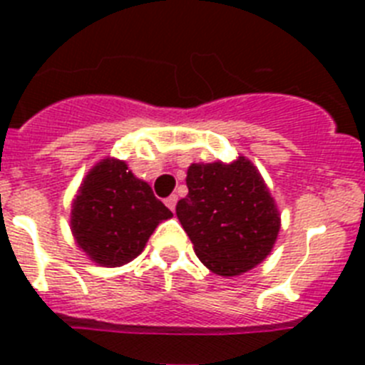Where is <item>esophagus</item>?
I'll use <instances>...</instances> for the list:
<instances>
[{
  "mask_svg": "<svg viewBox=\"0 0 365 365\" xmlns=\"http://www.w3.org/2000/svg\"><path fill=\"white\" fill-rule=\"evenodd\" d=\"M164 202H166L168 208L173 212V210H175V206H177V195H170V197H168Z\"/></svg>",
  "mask_w": 365,
  "mask_h": 365,
  "instance_id": "1",
  "label": "esophagus"
}]
</instances>
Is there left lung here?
I'll return each instance as SVG.
<instances>
[{
    "label": "left lung",
    "mask_w": 365,
    "mask_h": 365,
    "mask_svg": "<svg viewBox=\"0 0 365 365\" xmlns=\"http://www.w3.org/2000/svg\"><path fill=\"white\" fill-rule=\"evenodd\" d=\"M186 186L188 195L175 212L206 269L232 278L272 252L282 217L259 170L247 157L228 164H190Z\"/></svg>",
    "instance_id": "left-lung-1"
}]
</instances>
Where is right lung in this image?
<instances>
[{
	"label": "right lung",
	"instance_id": "1",
	"mask_svg": "<svg viewBox=\"0 0 365 365\" xmlns=\"http://www.w3.org/2000/svg\"><path fill=\"white\" fill-rule=\"evenodd\" d=\"M172 212L124 160L106 157L87 172L71 206V232L100 267H122L143 252Z\"/></svg>",
	"mask_w": 365,
	"mask_h": 365
}]
</instances>
